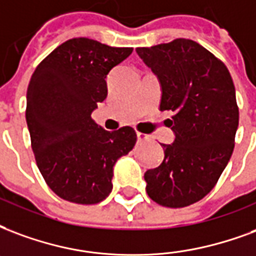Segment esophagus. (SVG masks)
Returning a JSON list of instances; mask_svg holds the SVG:
<instances>
[{"label": "esophagus", "mask_w": 256, "mask_h": 256, "mask_svg": "<svg viewBox=\"0 0 256 256\" xmlns=\"http://www.w3.org/2000/svg\"><path fill=\"white\" fill-rule=\"evenodd\" d=\"M137 138H138V142H145V141H149V136L145 133H140V132H137Z\"/></svg>", "instance_id": "esophagus-1"}]
</instances>
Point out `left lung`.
Returning <instances> with one entry per match:
<instances>
[{
    "label": "left lung",
    "mask_w": 256,
    "mask_h": 256,
    "mask_svg": "<svg viewBox=\"0 0 256 256\" xmlns=\"http://www.w3.org/2000/svg\"><path fill=\"white\" fill-rule=\"evenodd\" d=\"M137 54L160 80V110L175 112V141L162 145V162L144 175L148 196L166 208L192 205L216 186L234 152V81L222 60L190 39L138 47Z\"/></svg>",
    "instance_id": "8db88e82"
}]
</instances>
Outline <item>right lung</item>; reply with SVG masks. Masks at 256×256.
<instances>
[{"label":"right lung","instance_id":"right-lung-1","mask_svg":"<svg viewBox=\"0 0 256 256\" xmlns=\"http://www.w3.org/2000/svg\"><path fill=\"white\" fill-rule=\"evenodd\" d=\"M132 52V47L74 38L32 74L26 110L31 146L47 186L62 200L80 205L106 200L115 162L136 145L133 128L107 132L90 116L107 98L110 70Z\"/></svg>","mask_w":256,"mask_h":256}]
</instances>
